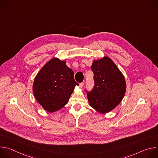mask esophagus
I'll return each mask as SVG.
<instances>
[{"label":"esophagus","instance_id":"1","mask_svg":"<svg viewBox=\"0 0 158 158\" xmlns=\"http://www.w3.org/2000/svg\"><path fill=\"white\" fill-rule=\"evenodd\" d=\"M84 82H81V83H80V84H79V87H80V88H82V87L84 86Z\"/></svg>","mask_w":158,"mask_h":158}]
</instances>
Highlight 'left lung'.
I'll return each instance as SVG.
<instances>
[{
  "instance_id": "1",
  "label": "left lung",
  "mask_w": 158,
  "mask_h": 158,
  "mask_svg": "<svg viewBox=\"0 0 158 158\" xmlns=\"http://www.w3.org/2000/svg\"><path fill=\"white\" fill-rule=\"evenodd\" d=\"M95 85L87 93L89 104L99 113L113 110L122 101L126 91L125 78L110 58L94 60L91 65Z\"/></svg>"
}]
</instances>
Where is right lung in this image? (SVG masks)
I'll list each match as a JSON object with an SVG mask.
<instances>
[{
  "instance_id": "1",
  "label": "right lung",
  "mask_w": 158,
  "mask_h": 158,
  "mask_svg": "<svg viewBox=\"0 0 158 158\" xmlns=\"http://www.w3.org/2000/svg\"><path fill=\"white\" fill-rule=\"evenodd\" d=\"M76 85L74 72L65 60L53 57L36 75L32 85L34 97L44 110L54 112L69 101Z\"/></svg>"
}]
</instances>
